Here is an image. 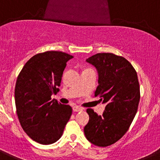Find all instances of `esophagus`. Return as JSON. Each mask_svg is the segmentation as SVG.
I'll return each instance as SVG.
<instances>
[{"mask_svg": "<svg viewBox=\"0 0 160 160\" xmlns=\"http://www.w3.org/2000/svg\"><path fill=\"white\" fill-rule=\"evenodd\" d=\"M82 110H83L82 108H81V107H77V106H76V107H73V111H74V112H78V111H82Z\"/></svg>", "mask_w": 160, "mask_h": 160, "instance_id": "obj_1", "label": "esophagus"}]
</instances>
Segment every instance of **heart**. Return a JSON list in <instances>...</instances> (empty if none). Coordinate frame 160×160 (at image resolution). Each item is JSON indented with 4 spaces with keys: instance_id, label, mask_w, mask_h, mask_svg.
Instances as JSON below:
<instances>
[{
    "instance_id": "b5f03b06",
    "label": "heart",
    "mask_w": 160,
    "mask_h": 160,
    "mask_svg": "<svg viewBox=\"0 0 160 160\" xmlns=\"http://www.w3.org/2000/svg\"><path fill=\"white\" fill-rule=\"evenodd\" d=\"M88 70H90V69H88Z\"/></svg>"
}]
</instances>
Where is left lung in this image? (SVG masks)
I'll return each mask as SVG.
<instances>
[{
  "label": "left lung",
  "instance_id": "obj_1",
  "mask_svg": "<svg viewBox=\"0 0 160 160\" xmlns=\"http://www.w3.org/2000/svg\"><path fill=\"white\" fill-rule=\"evenodd\" d=\"M87 62L98 73L94 97L107 105L102 115L87 109L90 119L85 135L95 146H110L125 135L136 114L140 98L138 76L127 59L114 53H97Z\"/></svg>",
  "mask_w": 160,
  "mask_h": 160
}]
</instances>
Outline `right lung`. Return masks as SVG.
<instances>
[{
    "mask_svg": "<svg viewBox=\"0 0 160 160\" xmlns=\"http://www.w3.org/2000/svg\"><path fill=\"white\" fill-rule=\"evenodd\" d=\"M72 55L46 51L32 56L17 79L15 104L22 128L32 140L48 145L62 135L72 108L51 99L59 91L66 62Z\"/></svg>",
    "mask_w": 160,
    "mask_h": 160,
    "instance_id": "right-lung-1",
    "label": "right lung"
}]
</instances>
